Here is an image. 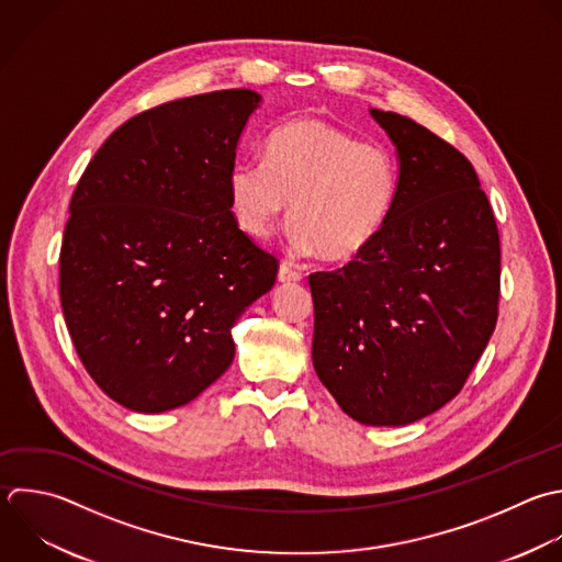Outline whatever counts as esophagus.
<instances>
[{
  "label": "esophagus",
  "mask_w": 562,
  "mask_h": 562,
  "mask_svg": "<svg viewBox=\"0 0 562 562\" xmlns=\"http://www.w3.org/2000/svg\"><path fill=\"white\" fill-rule=\"evenodd\" d=\"M303 279V272L296 270L292 263H281L279 268V281L281 283H299Z\"/></svg>",
  "instance_id": "esophagus-1"
}]
</instances>
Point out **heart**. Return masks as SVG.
Wrapping results in <instances>:
<instances>
[{
	"mask_svg": "<svg viewBox=\"0 0 562 562\" xmlns=\"http://www.w3.org/2000/svg\"><path fill=\"white\" fill-rule=\"evenodd\" d=\"M400 187L395 154L316 116L292 119L266 138L263 160L231 169L237 226L268 239L288 213L292 244L340 263L367 250L389 222Z\"/></svg>",
	"mask_w": 562,
	"mask_h": 562,
	"instance_id": "1",
	"label": "heart"
}]
</instances>
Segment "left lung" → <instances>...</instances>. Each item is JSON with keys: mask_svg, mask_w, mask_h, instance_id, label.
Instances as JSON below:
<instances>
[{"mask_svg": "<svg viewBox=\"0 0 562 562\" xmlns=\"http://www.w3.org/2000/svg\"><path fill=\"white\" fill-rule=\"evenodd\" d=\"M369 112L397 151V200L367 250L310 274L312 360L349 417L404 426L450 402L481 358L501 248L470 160L406 116Z\"/></svg>", "mask_w": 562, "mask_h": 562, "instance_id": "left-lung-1", "label": "left lung"}]
</instances>
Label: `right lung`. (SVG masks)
<instances>
[{"label":"right lung","instance_id":"right-lung-1","mask_svg":"<svg viewBox=\"0 0 562 562\" xmlns=\"http://www.w3.org/2000/svg\"><path fill=\"white\" fill-rule=\"evenodd\" d=\"M261 97L220 90L121 125L81 176L59 292L92 380L114 402L162 413L233 362V325L270 292L279 261L239 231L228 198L237 145Z\"/></svg>","mask_w":562,"mask_h":562}]
</instances>
